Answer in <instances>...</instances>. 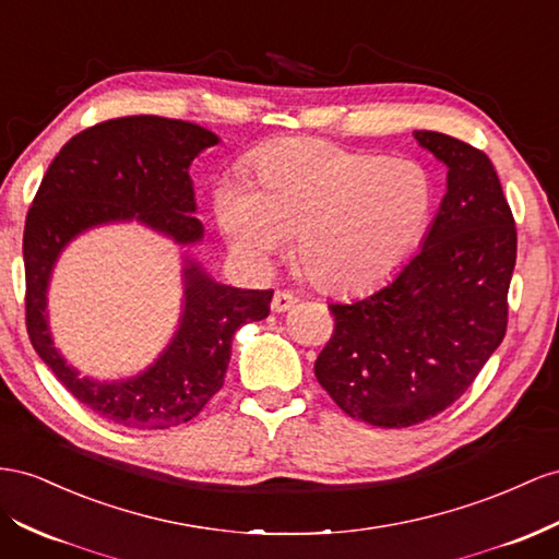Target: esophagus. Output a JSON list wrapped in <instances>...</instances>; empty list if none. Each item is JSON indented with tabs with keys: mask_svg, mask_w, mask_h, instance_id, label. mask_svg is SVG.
Masks as SVG:
<instances>
[{
	"mask_svg": "<svg viewBox=\"0 0 559 559\" xmlns=\"http://www.w3.org/2000/svg\"><path fill=\"white\" fill-rule=\"evenodd\" d=\"M296 304V296L289 294V292H275L273 296V304H270V308H273V312H286L289 308H294Z\"/></svg>",
	"mask_w": 559,
	"mask_h": 559,
	"instance_id": "34e87169",
	"label": "esophagus"
}]
</instances>
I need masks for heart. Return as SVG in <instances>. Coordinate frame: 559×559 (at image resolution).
Segmentation results:
<instances>
[{
	"label": "heart",
	"instance_id": "heart-1",
	"mask_svg": "<svg viewBox=\"0 0 559 559\" xmlns=\"http://www.w3.org/2000/svg\"><path fill=\"white\" fill-rule=\"evenodd\" d=\"M435 183L416 159L282 139L253 157V190L225 186L218 223L230 249L265 267L296 235V265L324 292L385 280L424 237Z\"/></svg>",
	"mask_w": 559,
	"mask_h": 559
}]
</instances>
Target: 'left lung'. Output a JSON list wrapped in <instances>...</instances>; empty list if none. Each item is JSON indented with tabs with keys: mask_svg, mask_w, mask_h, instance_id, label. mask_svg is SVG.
Masks as SVG:
<instances>
[{
	"mask_svg": "<svg viewBox=\"0 0 559 559\" xmlns=\"http://www.w3.org/2000/svg\"><path fill=\"white\" fill-rule=\"evenodd\" d=\"M440 159L447 194L424 247L395 280L348 304L314 376L341 409L379 428H409L444 412L473 385L508 326L518 259L515 218L481 150L414 131Z\"/></svg>",
	"mask_w": 559,
	"mask_h": 559,
	"instance_id": "obj_1",
	"label": "left lung"
}]
</instances>
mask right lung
I'll list each match as a JSON object with an SVG mask.
<instances>
[{
  "label": "right lung",
  "instance_id": "obj_1",
  "mask_svg": "<svg viewBox=\"0 0 559 559\" xmlns=\"http://www.w3.org/2000/svg\"><path fill=\"white\" fill-rule=\"evenodd\" d=\"M216 143V133L180 119H108L60 147L27 211L23 261L29 343L74 397L119 426L162 430L198 416L223 388L235 331L265 320L273 292L221 284L186 259L183 312L155 365L131 379L94 381L70 367L53 345L47 312L53 265L74 237L108 223L139 221L180 247L202 242L188 169Z\"/></svg>",
  "mask_w": 559,
  "mask_h": 559
}]
</instances>
